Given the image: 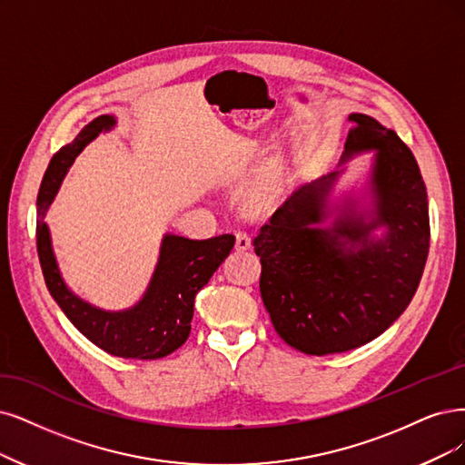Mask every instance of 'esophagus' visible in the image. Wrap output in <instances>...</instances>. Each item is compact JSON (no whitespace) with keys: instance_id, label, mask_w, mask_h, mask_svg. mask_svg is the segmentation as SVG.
I'll list each match as a JSON object with an SVG mask.
<instances>
[{"instance_id":"34e87169","label":"esophagus","mask_w":465,"mask_h":465,"mask_svg":"<svg viewBox=\"0 0 465 465\" xmlns=\"http://www.w3.org/2000/svg\"><path fill=\"white\" fill-rule=\"evenodd\" d=\"M235 249L237 251L251 249V237H249V233H245V232H237L235 233Z\"/></svg>"}]
</instances>
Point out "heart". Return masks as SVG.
<instances>
[{
	"label": "heart",
	"instance_id": "heart-1",
	"mask_svg": "<svg viewBox=\"0 0 465 465\" xmlns=\"http://www.w3.org/2000/svg\"><path fill=\"white\" fill-rule=\"evenodd\" d=\"M254 209H261V204H256V206H254Z\"/></svg>",
	"mask_w": 465,
	"mask_h": 465
}]
</instances>
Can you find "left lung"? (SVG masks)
Segmentation results:
<instances>
[{"label":"left lung","instance_id":"8db88e82","mask_svg":"<svg viewBox=\"0 0 465 465\" xmlns=\"http://www.w3.org/2000/svg\"><path fill=\"white\" fill-rule=\"evenodd\" d=\"M349 120L341 168L291 193L252 242L273 328L312 356L358 349L391 328L416 295L431 235L414 154L373 116L352 113ZM364 150L376 151L372 206L331 205L341 164ZM377 227L386 228L383 238L372 235Z\"/></svg>","mask_w":465,"mask_h":465}]
</instances>
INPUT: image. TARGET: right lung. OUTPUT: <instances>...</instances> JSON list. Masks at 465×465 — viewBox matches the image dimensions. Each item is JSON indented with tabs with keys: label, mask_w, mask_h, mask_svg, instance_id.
Returning <instances> with one entry per match:
<instances>
[{
	"label": "right lung",
	"mask_w": 465,
	"mask_h": 465,
	"mask_svg": "<svg viewBox=\"0 0 465 465\" xmlns=\"http://www.w3.org/2000/svg\"><path fill=\"white\" fill-rule=\"evenodd\" d=\"M114 116H97L51 159L38 193V256L51 297L84 337L113 356L157 360L174 352L187 341L192 331L195 295L209 283L213 273L230 254L235 237L223 233L197 242V239L164 233L159 262L154 266L145 293L126 311H103L74 295L61 276L44 218L59 192L66 170L71 168L80 151L101 132L114 128Z\"/></svg>",
	"instance_id": "add662e5"
}]
</instances>
